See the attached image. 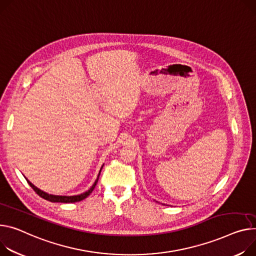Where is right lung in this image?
Returning a JSON list of instances; mask_svg holds the SVG:
<instances>
[{"label":"right lung","instance_id":"add662e5","mask_svg":"<svg viewBox=\"0 0 256 256\" xmlns=\"http://www.w3.org/2000/svg\"><path fill=\"white\" fill-rule=\"evenodd\" d=\"M102 169H100V171H102ZM100 174H98V176H97V180H95V182L93 184V186L87 190V192H83V194H78V196H54V194H47V192H43V190H38V188H36L30 180H28L26 178V182H28V184L32 186V188L41 196V198H43V199H45V200H47V201H50V202H60V203H74V202H78V201H82V200H84L85 198H87V196L93 192V190H94V188H95V186H96V184H97V182H98V178H100Z\"/></svg>","mask_w":256,"mask_h":256}]
</instances>
